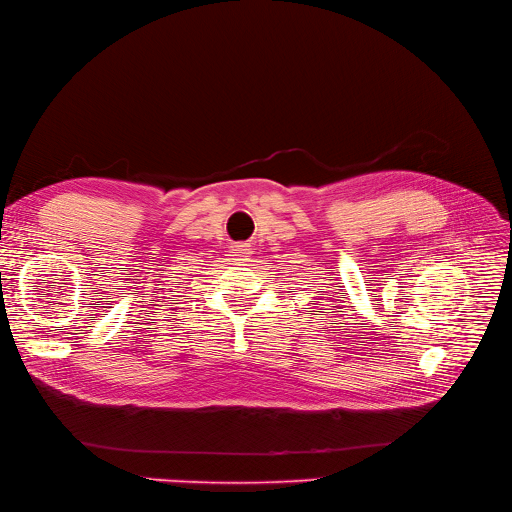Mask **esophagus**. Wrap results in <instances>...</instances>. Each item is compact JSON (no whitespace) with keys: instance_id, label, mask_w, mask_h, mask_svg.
Instances as JSON below:
<instances>
[{"instance_id":"esophagus-1","label":"esophagus","mask_w":512,"mask_h":512,"mask_svg":"<svg viewBox=\"0 0 512 512\" xmlns=\"http://www.w3.org/2000/svg\"><path fill=\"white\" fill-rule=\"evenodd\" d=\"M231 256H233L235 260H250V256H252V248L248 246V243H239V246H233Z\"/></svg>"}]
</instances>
